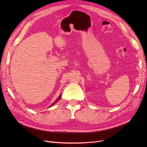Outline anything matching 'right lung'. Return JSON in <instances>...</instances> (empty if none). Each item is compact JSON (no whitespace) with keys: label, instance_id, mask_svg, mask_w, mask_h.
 Segmentation results:
<instances>
[{"label":"right lung","instance_id":"obj_1","mask_svg":"<svg viewBox=\"0 0 147 147\" xmlns=\"http://www.w3.org/2000/svg\"><path fill=\"white\" fill-rule=\"evenodd\" d=\"M61 94H60V95L58 96V98L55 100V102H53L51 105H50V107H52L53 105H55L58 101H59V100L60 99V98H61Z\"/></svg>","mask_w":147,"mask_h":147}]
</instances>
